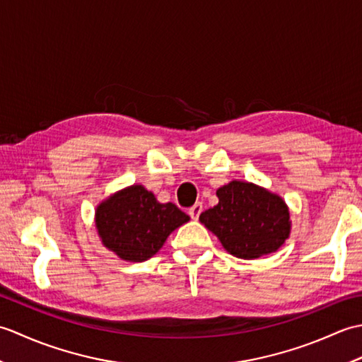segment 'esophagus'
<instances>
[{"label": "esophagus", "instance_id": "esophagus-1", "mask_svg": "<svg viewBox=\"0 0 362 362\" xmlns=\"http://www.w3.org/2000/svg\"><path fill=\"white\" fill-rule=\"evenodd\" d=\"M188 213H189V216L193 218V219H197L199 218V214L202 213V204H194L193 206H191V209L188 210Z\"/></svg>", "mask_w": 362, "mask_h": 362}]
</instances>
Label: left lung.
Returning a JSON list of instances; mask_svg holds the SVG:
<instances>
[{"label":"left lung","instance_id":"8db88e82","mask_svg":"<svg viewBox=\"0 0 362 362\" xmlns=\"http://www.w3.org/2000/svg\"><path fill=\"white\" fill-rule=\"evenodd\" d=\"M216 196L218 205L201 213L199 221L230 255L255 259L276 252L289 238V206L281 196L243 180L228 182Z\"/></svg>","mask_w":362,"mask_h":362}]
</instances>
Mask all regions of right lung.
I'll list each match as a JSON object with an SVG mask.
<instances>
[{
    "label": "right lung",
    "instance_id": "obj_1",
    "mask_svg": "<svg viewBox=\"0 0 362 362\" xmlns=\"http://www.w3.org/2000/svg\"><path fill=\"white\" fill-rule=\"evenodd\" d=\"M189 221L173 202L161 204L143 185H130L99 202L98 236L121 259L141 263L163 247L168 236Z\"/></svg>",
    "mask_w": 362,
    "mask_h": 362
}]
</instances>
